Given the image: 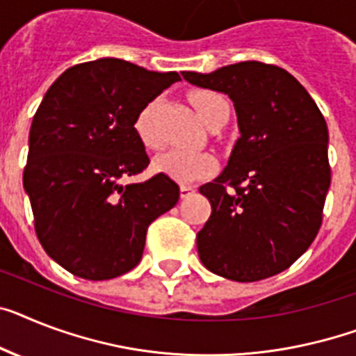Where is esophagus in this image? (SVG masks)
I'll return each instance as SVG.
<instances>
[{
  "mask_svg": "<svg viewBox=\"0 0 356 356\" xmlns=\"http://www.w3.org/2000/svg\"><path fill=\"white\" fill-rule=\"evenodd\" d=\"M191 195H195V187H193V185H181L180 187L181 198H189Z\"/></svg>",
  "mask_w": 356,
  "mask_h": 356,
  "instance_id": "obj_1",
  "label": "esophagus"
}]
</instances>
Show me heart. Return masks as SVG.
I'll list each match as a JSON object with an SVG mask.
<instances>
[{"label":"heart","mask_w":356,"mask_h":356,"mask_svg":"<svg viewBox=\"0 0 356 356\" xmlns=\"http://www.w3.org/2000/svg\"><path fill=\"white\" fill-rule=\"evenodd\" d=\"M191 102L195 105L200 120L207 127L218 118L220 114L224 113L225 108H229L224 96L211 92V90L193 92L191 94ZM154 114H156V102H152L145 108H142V113L138 114L136 122H134V131H136L140 142L147 149H154L160 143L156 129H154ZM152 167H154L156 172L178 181V184H193V181L204 180V178L213 175L216 171V167H218V161L211 152L171 149V151L158 154L152 161Z\"/></svg>","instance_id":"heart-1"}]
</instances>
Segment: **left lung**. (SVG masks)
<instances>
[{
    "label": "left lung",
    "mask_w": 356,
    "mask_h": 356,
    "mask_svg": "<svg viewBox=\"0 0 356 356\" xmlns=\"http://www.w3.org/2000/svg\"><path fill=\"white\" fill-rule=\"evenodd\" d=\"M181 76L227 94L240 129L227 167L200 187L213 209L196 234L200 260L234 282L278 275L322 225L331 184L324 116L295 76L262 61Z\"/></svg>",
    "instance_id": "1"
}]
</instances>
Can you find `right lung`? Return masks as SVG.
I'll use <instances>...</instances> for the list:
<instances>
[{
	"label": "right lung",
	"mask_w": 356,
	"mask_h": 356,
	"mask_svg": "<svg viewBox=\"0 0 356 356\" xmlns=\"http://www.w3.org/2000/svg\"><path fill=\"white\" fill-rule=\"evenodd\" d=\"M175 81L102 58L67 69L41 99L29 134L23 187L45 252L85 280H108L142 260L149 225L180 187L163 175L123 185L149 165L134 122Z\"/></svg>",
	"instance_id": "obj_1"
}]
</instances>
